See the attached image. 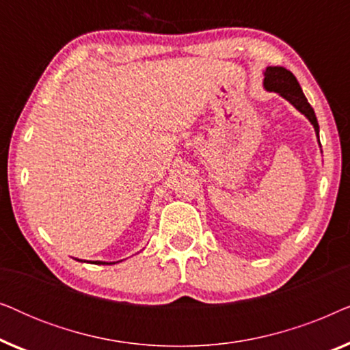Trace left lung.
<instances>
[{"instance_id":"obj_1","label":"left lung","mask_w":350,"mask_h":350,"mask_svg":"<svg viewBox=\"0 0 350 350\" xmlns=\"http://www.w3.org/2000/svg\"><path fill=\"white\" fill-rule=\"evenodd\" d=\"M262 85H265L266 90L269 92H277L282 95L285 100L293 105V107L298 109L299 113H303L306 118L309 119L310 124H312L315 129V133L319 137V122L317 118H315V113L312 107H310L308 98L304 97L303 89L298 83V79L295 78V75L291 73L290 70L284 68V66H267L265 71V81H262ZM320 145V140H319Z\"/></svg>"}]
</instances>
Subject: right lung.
<instances>
[{"label":"right lung","mask_w":350,"mask_h":350,"mask_svg":"<svg viewBox=\"0 0 350 350\" xmlns=\"http://www.w3.org/2000/svg\"><path fill=\"white\" fill-rule=\"evenodd\" d=\"M97 262V265H108V262H103V261H95Z\"/></svg>","instance_id":"right-lung-1"}]
</instances>
